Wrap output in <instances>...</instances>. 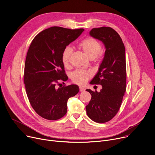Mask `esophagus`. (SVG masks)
Returning a JSON list of instances; mask_svg holds the SVG:
<instances>
[{
    "label": "esophagus",
    "instance_id": "obj_1",
    "mask_svg": "<svg viewBox=\"0 0 155 155\" xmlns=\"http://www.w3.org/2000/svg\"><path fill=\"white\" fill-rule=\"evenodd\" d=\"M79 90H80V91H85V88H83V87H79Z\"/></svg>",
    "mask_w": 155,
    "mask_h": 155
}]
</instances>
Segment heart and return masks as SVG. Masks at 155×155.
I'll use <instances>...</instances> for the list:
<instances>
[{
  "instance_id": "1",
  "label": "heart",
  "mask_w": 155,
  "mask_h": 155,
  "mask_svg": "<svg viewBox=\"0 0 155 155\" xmlns=\"http://www.w3.org/2000/svg\"><path fill=\"white\" fill-rule=\"evenodd\" d=\"M79 48L84 52L90 59H100L102 52L101 45L99 41L93 38H87L82 40L78 45ZM72 49L69 46L64 48L62 53V61L65 67H68L70 64ZM92 76L91 72L82 70H77L72 74L71 78L74 83L78 85H83Z\"/></svg>"
}]
</instances>
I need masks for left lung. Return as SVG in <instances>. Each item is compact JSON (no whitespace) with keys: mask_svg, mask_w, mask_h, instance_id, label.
<instances>
[{"mask_svg":"<svg viewBox=\"0 0 155 155\" xmlns=\"http://www.w3.org/2000/svg\"><path fill=\"white\" fill-rule=\"evenodd\" d=\"M90 35L101 41L106 51L98 72L90 82L100 85V92L87 90L92 96L86 106L88 116L97 123H104L118 112L126 90L125 49L119 35L110 27L93 28Z\"/></svg>","mask_w":155,"mask_h":155,"instance_id":"8db88e82","label":"left lung"}]
</instances>
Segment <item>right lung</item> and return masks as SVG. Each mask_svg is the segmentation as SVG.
<instances>
[{"mask_svg":"<svg viewBox=\"0 0 155 155\" xmlns=\"http://www.w3.org/2000/svg\"><path fill=\"white\" fill-rule=\"evenodd\" d=\"M84 31L53 26L38 34L28 51L25 64L24 83L31 106L41 117L55 120L64 117L67 110V101L76 95V85L57 88L59 81H65L62 61L64 48Z\"/></svg>","mask_w":155,"mask_h":155,"instance_id":"add662e5","label":"right lung"}]
</instances>
